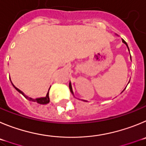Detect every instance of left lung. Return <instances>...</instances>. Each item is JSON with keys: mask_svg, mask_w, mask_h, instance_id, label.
<instances>
[{"mask_svg": "<svg viewBox=\"0 0 146 146\" xmlns=\"http://www.w3.org/2000/svg\"><path fill=\"white\" fill-rule=\"evenodd\" d=\"M122 42H123L124 44H126V46H127V48H128V49H129V47H128V45H127V42H126L124 39H122ZM69 88H70V92H71V93L73 94V89H72V86H71V84H70H70H69Z\"/></svg>", "mask_w": 146, "mask_h": 146, "instance_id": "1", "label": "left lung"}]
</instances>
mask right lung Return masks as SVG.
Masks as SVG:
<instances>
[{"instance_id": "obj_1", "label": "right lung", "mask_w": 146, "mask_h": 146, "mask_svg": "<svg viewBox=\"0 0 146 146\" xmlns=\"http://www.w3.org/2000/svg\"><path fill=\"white\" fill-rule=\"evenodd\" d=\"M12 85L14 86V87L15 88L17 91L19 92V93H21L22 95L24 96L25 98H27V99H28L30 101H33V102H38V103H39V104H42V105L47 104V103H48V102H49V101H50V100H49V97H48V93H47L46 96V97H44V98H36V99H33V98H28L27 96L25 95L24 93L22 92L21 90H19V89H17V88L16 87V86H14V85L13 84H12ZM49 89H50V88H49ZM48 91H49V89H48Z\"/></svg>"}]
</instances>
